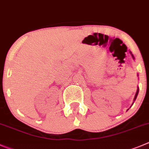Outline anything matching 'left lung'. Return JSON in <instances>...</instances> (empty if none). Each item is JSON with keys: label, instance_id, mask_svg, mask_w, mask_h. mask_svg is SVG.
Here are the masks:
<instances>
[{"label": "left lung", "instance_id": "left-lung-1", "mask_svg": "<svg viewBox=\"0 0 149 149\" xmlns=\"http://www.w3.org/2000/svg\"><path fill=\"white\" fill-rule=\"evenodd\" d=\"M132 56L133 58H134V56H133V55H132ZM138 91H139V89L137 88V92H136V93H135V96H134V100H136V98H137V94H138Z\"/></svg>", "mask_w": 149, "mask_h": 149}]
</instances>
